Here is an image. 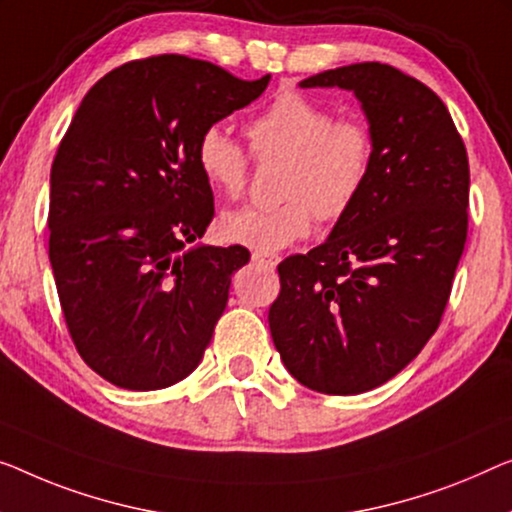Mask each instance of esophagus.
Here are the masks:
<instances>
[{"instance_id":"1","label":"esophagus","mask_w":512,"mask_h":512,"mask_svg":"<svg viewBox=\"0 0 512 512\" xmlns=\"http://www.w3.org/2000/svg\"><path fill=\"white\" fill-rule=\"evenodd\" d=\"M253 262L266 266V269H276L280 257L276 253H253Z\"/></svg>"}]
</instances>
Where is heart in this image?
<instances>
[{
	"label": "heart",
	"mask_w": 512,
	"mask_h": 512,
	"mask_svg": "<svg viewBox=\"0 0 512 512\" xmlns=\"http://www.w3.org/2000/svg\"><path fill=\"white\" fill-rule=\"evenodd\" d=\"M246 137L257 160H282L280 204L223 213L220 239L257 253H276L312 232L315 216L338 220L368 183L375 137L361 119H335L324 105L282 91L248 121ZM195 160L211 188L239 195L248 181V156L220 126L204 128Z\"/></svg>",
	"instance_id": "obj_1"
}]
</instances>
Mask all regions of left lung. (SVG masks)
I'll return each mask as SVG.
<instances>
[{
	"label": "left lung",
	"mask_w": 512,
	"mask_h": 512,
	"mask_svg": "<svg viewBox=\"0 0 512 512\" xmlns=\"http://www.w3.org/2000/svg\"><path fill=\"white\" fill-rule=\"evenodd\" d=\"M301 87L352 91L375 158L329 239L278 264L271 338L299 384L356 395L407 368L437 331L467 241L469 160L441 98L398 68L365 61Z\"/></svg>",
	"instance_id": "8db88e82"
}]
</instances>
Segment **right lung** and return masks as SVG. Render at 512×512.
Listing matches in <instances>:
<instances>
[{
  "label": "right lung",
  "instance_id": "1",
  "mask_svg": "<svg viewBox=\"0 0 512 512\" xmlns=\"http://www.w3.org/2000/svg\"><path fill=\"white\" fill-rule=\"evenodd\" d=\"M269 80L160 55L82 98L50 172V264L75 347L110 384L158 391L200 365L250 253L188 248L213 218L195 147Z\"/></svg>",
  "mask_w": 512,
  "mask_h": 512
}]
</instances>
